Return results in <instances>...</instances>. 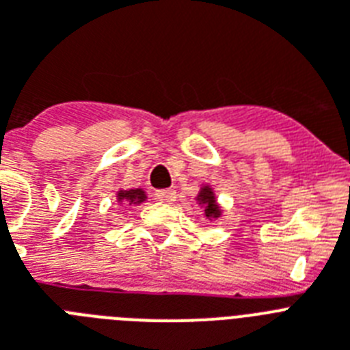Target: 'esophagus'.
<instances>
[{
  "label": "esophagus",
  "mask_w": 350,
  "mask_h": 350,
  "mask_svg": "<svg viewBox=\"0 0 350 350\" xmlns=\"http://www.w3.org/2000/svg\"><path fill=\"white\" fill-rule=\"evenodd\" d=\"M155 198L164 202V204H173L175 198H177V193L173 191V189H161V191L155 193Z\"/></svg>",
  "instance_id": "1"
}]
</instances>
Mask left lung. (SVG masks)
I'll use <instances>...</instances> for the list:
<instances>
[{"label":"left lung","instance_id":"left-lung-1","mask_svg":"<svg viewBox=\"0 0 350 350\" xmlns=\"http://www.w3.org/2000/svg\"><path fill=\"white\" fill-rule=\"evenodd\" d=\"M195 204L198 206L202 213V218L206 221H218L220 218H224V207L218 202V196H216L215 187L211 184H202L198 193L195 196Z\"/></svg>","mask_w":350,"mask_h":350}]
</instances>
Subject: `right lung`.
<instances>
[{
	"instance_id": "1",
	"label": "right lung",
	"mask_w": 350,
	"mask_h": 350,
	"mask_svg": "<svg viewBox=\"0 0 350 350\" xmlns=\"http://www.w3.org/2000/svg\"><path fill=\"white\" fill-rule=\"evenodd\" d=\"M148 200V195L143 187H134V189H123L120 187L116 191L118 206H141Z\"/></svg>"
}]
</instances>
